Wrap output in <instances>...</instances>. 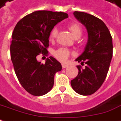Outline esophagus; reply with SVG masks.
I'll return each mask as SVG.
<instances>
[{"label": "esophagus", "instance_id": "34e87169", "mask_svg": "<svg viewBox=\"0 0 121 121\" xmlns=\"http://www.w3.org/2000/svg\"><path fill=\"white\" fill-rule=\"evenodd\" d=\"M68 66H69V65H68L64 64V63H62V67L63 68V69H65V68L68 67Z\"/></svg>", "mask_w": 121, "mask_h": 121}]
</instances>
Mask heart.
<instances>
[{
	"label": "heart",
	"mask_w": 121,
	"mask_h": 121,
	"mask_svg": "<svg viewBox=\"0 0 121 121\" xmlns=\"http://www.w3.org/2000/svg\"><path fill=\"white\" fill-rule=\"evenodd\" d=\"M69 28L72 32L74 38L81 37L82 35V28L81 26L77 23H73L69 26ZM58 32L57 28L55 27L52 29V30L50 32L49 35V39L53 40L56 36ZM70 54V51L66 48H60L58 50L55 51L54 52V55L56 59L60 60V61H65L68 57L69 56Z\"/></svg>",
	"instance_id": "1"
}]
</instances>
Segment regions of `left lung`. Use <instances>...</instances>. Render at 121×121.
<instances>
[{
  "label": "left lung",
  "mask_w": 121,
  "mask_h": 121,
  "mask_svg": "<svg viewBox=\"0 0 121 121\" xmlns=\"http://www.w3.org/2000/svg\"><path fill=\"white\" fill-rule=\"evenodd\" d=\"M74 16L85 26L88 32V41L85 50L76 61L86 66H77L78 75L70 81L73 90L86 96L96 92L107 75L112 56V39L103 21L83 12H74Z\"/></svg>",
  "instance_id": "left-lung-1"
}]
</instances>
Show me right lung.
Returning <instances> with one entry per match:
<instances>
[{
    "mask_svg": "<svg viewBox=\"0 0 121 121\" xmlns=\"http://www.w3.org/2000/svg\"><path fill=\"white\" fill-rule=\"evenodd\" d=\"M68 17L62 12L39 10L25 16L14 27L10 44L11 60L21 85L34 96L48 93L54 85L55 73L62 70L61 64L52 56L42 64L36 56L48 53L50 32L58 22Z\"/></svg>",
    "mask_w": 121,
    "mask_h": 121,
    "instance_id": "obj_1",
    "label": "right lung"
}]
</instances>
